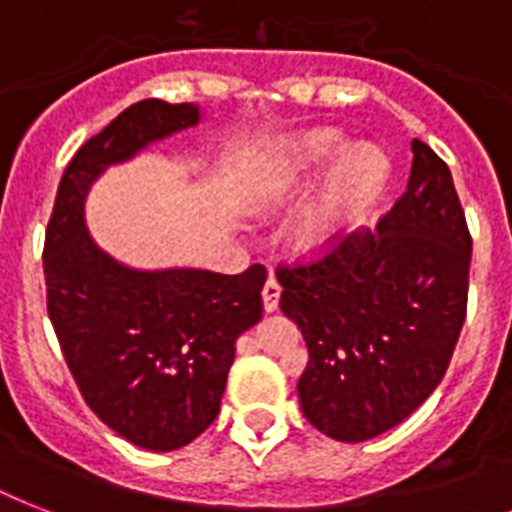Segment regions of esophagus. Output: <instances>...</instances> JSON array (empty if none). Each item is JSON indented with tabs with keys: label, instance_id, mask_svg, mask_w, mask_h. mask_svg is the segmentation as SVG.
I'll return each instance as SVG.
<instances>
[{
	"label": "esophagus",
	"instance_id": "esophagus-1",
	"mask_svg": "<svg viewBox=\"0 0 512 512\" xmlns=\"http://www.w3.org/2000/svg\"><path fill=\"white\" fill-rule=\"evenodd\" d=\"M279 297H281V287L276 279H268L263 287V308L265 313L279 311Z\"/></svg>",
	"mask_w": 512,
	"mask_h": 512
}]
</instances>
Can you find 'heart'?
Instances as JSON below:
<instances>
[{"label": "heart", "instance_id": "heart-1", "mask_svg": "<svg viewBox=\"0 0 512 512\" xmlns=\"http://www.w3.org/2000/svg\"><path fill=\"white\" fill-rule=\"evenodd\" d=\"M329 166L333 170L328 169ZM327 177L319 196L297 225L305 249L335 244L358 217L380 201L393 175L390 159L374 146L348 148V138L332 127H316L273 143L247 177V199L260 212L276 209L316 177Z\"/></svg>", "mask_w": 512, "mask_h": 512}]
</instances>
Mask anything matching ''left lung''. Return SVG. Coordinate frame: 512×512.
<instances>
[{
  "mask_svg": "<svg viewBox=\"0 0 512 512\" xmlns=\"http://www.w3.org/2000/svg\"><path fill=\"white\" fill-rule=\"evenodd\" d=\"M404 196L374 231L316 263L279 268L281 311L300 327L303 414L358 444L404 422L444 380L468 308L470 241L452 172L412 140Z\"/></svg>",
  "mask_w": 512,
  "mask_h": 512,
  "instance_id": "8db88e82",
  "label": "left lung"
}]
</instances>
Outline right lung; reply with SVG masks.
Wrapping results in <instances>:
<instances>
[{
  "mask_svg": "<svg viewBox=\"0 0 512 512\" xmlns=\"http://www.w3.org/2000/svg\"><path fill=\"white\" fill-rule=\"evenodd\" d=\"M199 122L193 103L124 108L68 162L44 236L47 313L68 369L92 412L148 452L180 449L215 422L236 340L263 319L265 268H130L95 244L84 199L111 164Z\"/></svg>",
  "mask_w": 512,
  "mask_h": 512,
  "instance_id": "1",
  "label": "right lung"
}]
</instances>
